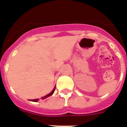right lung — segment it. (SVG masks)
<instances>
[{"label": "right lung", "instance_id": "add662e5", "mask_svg": "<svg viewBox=\"0 0 127 127\" xmlns=\"http://www.w3.org/2000/svg\"><path fill=\"white\" fill-rule=\"evenodd\" d=\"M55 88H53V90L52 92H51L50 93V94H48V95H46V96H44V97H42V98H42V99L43 100V99H44V98H47V97H50V96H51V95H53V93H54V92H55ZM31 101H33V102H37V101H38V99H33V100H31Z\"/></svg>", "mask_w": 127, "mask_h": 127}]
</instances>
